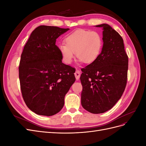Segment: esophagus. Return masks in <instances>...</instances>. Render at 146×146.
<instances>
[{"mask_svg":"<svg viewBox=\"0 0 146 146\" xmlns=\"http://www.w3.org/2000/svg\"><path fill=\"white\" fill-rule=\"evenodd\" d=\"M74 74H75V77H76V80H78L80 77V71L79 70H77Z\"/></svg>","mask_w":146,"mask_h":146,"instance_id":"1","label":"esophagus"}]
</instances>
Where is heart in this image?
<instances>
[{
  "instance_id": "heart-1",
  "label": "heart",
  "mask_w": 146,
  "mask_h": 146,
  "mask_svg": "<svg viewBox=\"0 0 146 146\" xmlns=\"http://www.w3.org/2000/svg\"><path fill=\"white\" fill-rule=\"evenodd\" d=\"M65 44L59 46V50L63 61L70 64L76 56L83 63H93L99 56L102 39L96 32L78 29L68 35L64 39Z\"/></svg>"
}]
</instances>
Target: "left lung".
Here are the masks:
<instances>
[{"label": "left lung", "instance_id": "left-lung-1", "mask_svg": "<svg viewBox=\"0 0 146 146\" xmlns=\"http://www.w3.org/2000/svg\"><path fill=\"white\" fill-rule=\"evenodd\" d=\"M103 28V47L93 63L82 69L81 104L91 113H103L120 99L127 85L129 58L122 38L107 24Z\"/></svg>", "mask_w": 146, "mask_h": 146}]
</instances>
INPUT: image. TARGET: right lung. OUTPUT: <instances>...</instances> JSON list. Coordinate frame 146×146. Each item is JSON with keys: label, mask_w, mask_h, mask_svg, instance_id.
<instances>
[{"label": "right lung", "mask_w": 146, "mask_h": 146, "mask_svg": "<svg viewBox=\"0 0 146 146\" xmlns=\"http://www.w3.org/2000/svg\"><path fill=\"white\" fill-rule=\"evenodd\" d=\"M69 29L40 25L24 47L19 66L23 98L38 115L50 116L63 108L64 97L76 81V69L62 63L56 39Z\"/></svg>", "instance_id": "right-lung-1"}]
</instances>
